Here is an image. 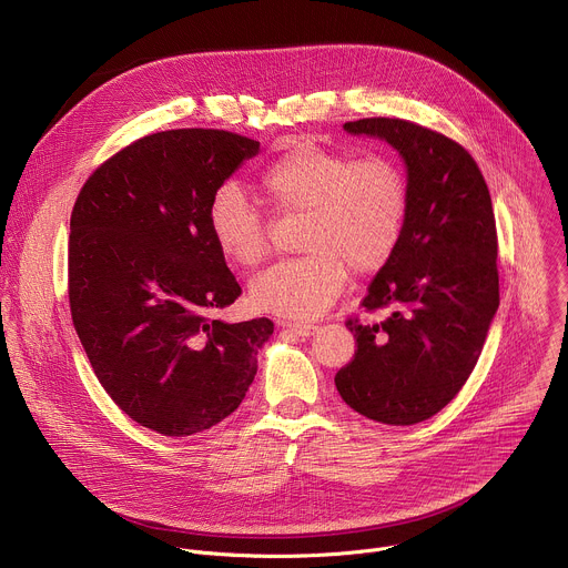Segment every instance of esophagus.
I'll return each mask as SVG.
<instances>
[{
    "mask_svg": "<svg viewBox=\"0 0 568 568\" xmlns=\"http://www.w3.org/2000/svg\"><path fill=\"white\" fill-rule=\"evenodd\" d=\"M278 326L298 335V337H312L318 331L316 326H310V323H292V321H278Z\"/></svg>",
    "mask_w": 568,
    "mask_h": 568,
    "instance_id": "obj_1",
    "label": "esophagus"
}]
</instances>
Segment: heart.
<instances>
[{"label":"heart","instance_id":"b5f03b06","mask_svg":"<svg viewBox=\"0 0 568 568\" xmlns=\"http://www.w3.org/2000/svg\"><path fill=\"white\" fill-rule=\"evenodd\" d=\"M258 186L278 211L305 215L301 252L307 256L276 263L250 285V303L283 318L312 321L326 314L348 270L355 276L382 270L407 224V178L382 154L355 159L298 145L272 161ZM206 224L226 263L247 270L265 258V222L240 189L224 186L211 197Z\"/></svg>","mask_w":568,"mask_h":568}]
</instances>
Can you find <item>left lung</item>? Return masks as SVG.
<instances>
[{"instance_id": "1", "label": "left lung", "mask_w": 568, "mask_h": 568, "mask_svg": "<svg viewBox=\"0 0 568 568\" xmlns=\"http://www.w3.org/2000/svg\"><path fill=\"white\" fill-rule=\"evenodd\" d=\"M344 130L399 152L409 211L395 254L362 301L390 314L373 326L346 321L357 351L335 384L357 414L416 425L463 388L497 314L493 200L471 154L445 134L402 119H359Z\"/></svg>"}]
</instances>
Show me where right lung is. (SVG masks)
Here are the masks:
<instances>
[{
    "instance_id": "1",
    "label": "right lung",
    "mask_w": 568,
    "mask_h": 568,
    "mask_svg": "<svg viewBox=\"0 0 568 568\" xmlns=\"http://www.w3.org/2000/svg\"><path fill=\"white\" fill-rule=\"evenodd\" d=\"M258 150L224 130L148 134L97 169L73 204V328L119 409L156 434L193 436L231 416L274 333L265 316H213L242 290L206 211Z\"/></svg>"
}]
</instances>
